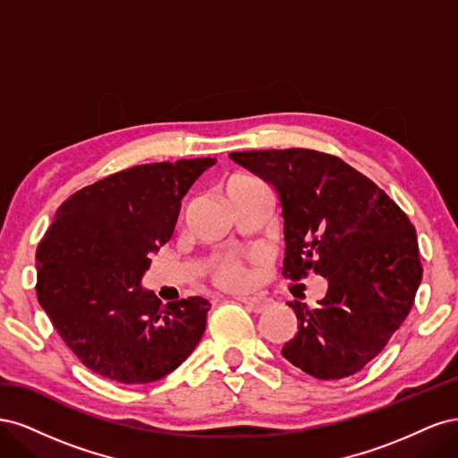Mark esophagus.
Returning <instances> with one entry per match:
<instances>
[{
    "label": "esophagus",
    "mask_w": 458,
    "mask_h": 458,
    "mask_svg": "<svg viewBox=\"0 0 458 458\" xmlns=\"http://www.w3.org/2000/svg\"><path fill=\"white\" fill-rule=\"evenodd\" d=\"M237 300L241 303H244V306L250 310V311H256V313H261L263 310H266L269 306L267 300L263 298H256V296H237Z\"/></svg>",
    "instance_id": "esophagus-1"
}]
</instances>
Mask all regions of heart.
<instances>
[{
  "instance_id": "obj_1",
  "label": "heart",
  "mask_w": 458,
  "mask_h": 458,
  "mask_svg": "<svg viewBox=\"0 0 458 458\" xmlns=\"http://www.w3.org/2000/svg\"><path fill=\"white\" fill-rule=\"evenodd\" d=\"M252 182H256V179L250 177V175H233L231 179H227L225 191L239 189V187H244V185L252 183ZM216 281L219 284L229 286V288H239V286H244L248 283V271L242 266L241 259L225 258V259L219 261V266L216 269Z\"/></svg>"
}]
</instances>
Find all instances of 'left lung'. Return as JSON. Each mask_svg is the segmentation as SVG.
<instances>
[{
    "label": "left lung",
    "instance_id": "8db88e82",
    "mask_svg": "<svg viewBox=\"0 0 458 458\" xmlns=\"http://www.w3.org/2000/svg\"><path fill=\"white\" fill-rule=\"evenodd\" d=\"M229 157L279 195L283 275L298 281L313 269L328 281L317 308L288 301L298 332L283 357L318 380L352 377L412 308L422 281L417 231L377 183L338 157L310 148Z\"/></svg>",
    "mask_w": 458,
    "mask_h": 458
}]
</instances>
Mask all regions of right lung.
I'll use <instances>...</instances> for the list:
<instances>
[{"instance_id":"add662e5","label":"right lung","mask_w":458,"mask_h":458,"mask_svg":"<svg viewBox=\"0 0 458 458\" xmlns=\"http://www.w3.org/2000/svg\"><path fill=\"white\" fill-rule=\"evenodd\" d=\"M216 158L133 165L76 191L38 244L39 306L72 353L122 384L164 378L197 348L210 301L162 306L141 286L182 199Z\"/></svg>"}]
</instances>
